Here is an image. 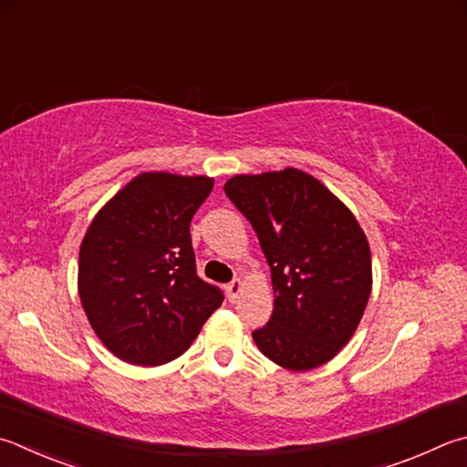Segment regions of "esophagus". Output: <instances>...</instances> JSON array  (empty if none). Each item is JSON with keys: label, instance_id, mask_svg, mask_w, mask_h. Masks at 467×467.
<instances>
[{"label": "esophagus", "instance_id": "1", "mask_svg": "<svg viewBox=\"0 0 467 467\" xmlns=\"http://www.w3.org/2000/svg\"><path fill=\"white\" fill-rule=\"evenodd\" d=\"M241 292H243L241 279H233V282L226 285V294H228V300H231V302H236V298H239Z\"/></svg>", "mask_w": 467, "mask_h": 467}]
</instances>
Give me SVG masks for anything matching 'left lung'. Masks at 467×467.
I'll return each instance as SVG.
<instances>
[{"instance_id":"obj_1","label":"left lung","mask_w":467,"mask_h":467,"mask_svg":"<svg viewBox=\"0 0 467 467\" xmlns=\"http://www.w3.org/2000/svg\"><path fill=\"white\" fill-rule=\"evenodd\" d=\"M224 192L257 233L271 269L274 312L253 341L290 371L330 361L358 330L371 294V253L358 218L294 167L234 175Z\"/></svg>"}]
</instances>
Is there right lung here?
Masks as SVG:
<instances>
[{
	"instance_id": "right-lung-1",
	"label": "right lung",
	"mask_w": 467,
	"mask_h": 467,
	"mask_svg": "<svg viewBox=\"0 0 467 467\" xmlns=\"http://www.w3.org/2000/svg\"><path fill=\"white\" fill-rule=\"evenodd\" d=\"M214 188L206 175L147 171L93 216L78 290L91 328L118 359L163 366L188 351L223 292L196 274L190 223Z\"/></svg>"
}]
</instances>
